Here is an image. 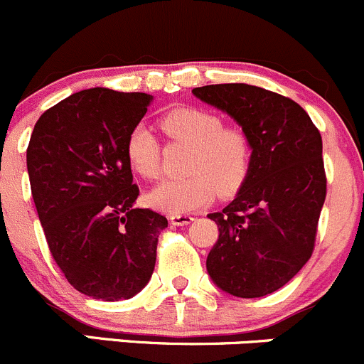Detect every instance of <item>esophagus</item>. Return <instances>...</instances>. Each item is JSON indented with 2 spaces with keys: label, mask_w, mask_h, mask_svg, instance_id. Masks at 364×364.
Instances as JSON below:
<instances>
[{
  "label": "esophagus",
  "mask_w": 364,
  "mask_h": 364,
  "mask_svg": "<svg viewBox=\"0 0 364 364\" xmlns=\"http://www.w3.org/2000/svg\"><path fill=\"white\" fill-rule=\"evenodd\" d=\"M172 225H178V227H185V225H190L193 221V218L190 214H172L169 218Z\"/></svg>",
  "instance_id": "1"
}]
</instances>
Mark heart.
Segmentation results:
<instances>
[{"label": "heart", "instance_id": "1", "mask_svg": "<svg viewBox=\"0 0 364 364\" xmlns=\"http://www.w3.org/2000/svg\"><path fill=\"white\" fill-rule=\"evenodd\" d=\"M160 131L171 141L188 144L185 178L167 179L146 195L153 209L167 214H186L205 208L216 192L235 193L251 167V139L240 127L223 125L220 114L195 106H179L162 114ZM131 169L144 179L160 171V143L143 124L134 125L125 141Z\"/></svg>", "mask_w": 364, "mask_h": 364}]
</instances>
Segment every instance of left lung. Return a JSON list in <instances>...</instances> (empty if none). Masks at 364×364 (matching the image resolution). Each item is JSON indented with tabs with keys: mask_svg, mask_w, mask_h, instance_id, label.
Here are the masks:
<instances>
[{
	"mask_svg": "<svg viewBox=\"0 0 364 364\" xmlns=\"http://www.w3.org/2000/svg\"><path fill=\"white\" fill-rule=\"evenodd\" d=\"M230 114L251 139V167L235 198L220 213L208 274L225 293L259 298L277 291L312 256L326 198L323 139L300 105L247 83L193 89Z\"/></svg>",
	"mask_w": 364,
	"mask_h": 364,
	"instance_id": "left-lung-1",
	"label": "left lung"
}]
</instances>
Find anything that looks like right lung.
I'll return each mask as SVG.
<instances>
[{
    "mask_svg": "<svg viewBox=\"0 0 364 364\" xmlns=\"http://www.w3.org/2000/svg\"><path fill=\"white\" fill-rule=\"evenodd\" d=\"M151 95L102 87L71 94L34 125L28 172L48 247L80 293L129 300L150 281L167 218L134 209L125 141Z\"/></svg>",
    "mask_w": 364,
    "mask_h": 364,
    "instance_id": "obj_1",
    "label": "right lung"
}]
</instances>
